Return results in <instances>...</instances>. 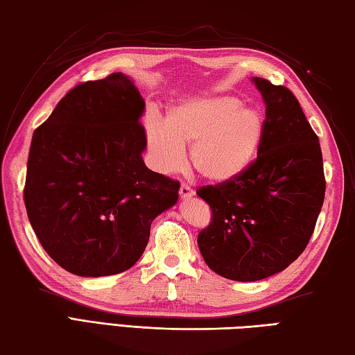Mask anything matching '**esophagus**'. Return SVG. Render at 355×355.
I'll return each instance as SVG.
<instances>
[{
  "mask_svg": "<svg viewBox=\"0 0 355 355\" xmlns=\"http://www.w3.org/2000/svg\"><path fill=\"white\" fill-rule=\"evenodd\" d=\"M178 193H180V197H182L183 200H186V198H191V197H193V191L191 189V186H187V184H182L180 186V191H178Z\"/></svg>",
  "mask_w": 355,
  "mask_h": 355,
  "instance_id": "34e87169",
  "label": "esophagus"
}]
</instances>
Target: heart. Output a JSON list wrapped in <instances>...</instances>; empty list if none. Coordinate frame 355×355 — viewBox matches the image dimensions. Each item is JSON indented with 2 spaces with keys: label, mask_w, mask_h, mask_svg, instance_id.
Wrapping results in <instances>:
<instances>
[{
  "label": "heart",
  "mask_w": 355,
  "mask_h": 355,
  "mask_svg": "<svg viewBox=\"0 0 355 355\" xmlns=\"http://www.w3.org/2000/svg\"><path fill=\"white\" fill-rule=\"evenodd\" d=\"M232 96L198 97L168 111L164 123L148 116L143 123L150 164L162 173L183 168L191 146L193 168L209 182L224 183L241 175L258 155L263 119L254 108H241Z\"/></svg>",
  "instance_id": "1"
}]
</instances>
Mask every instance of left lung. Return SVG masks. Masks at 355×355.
Returning <instances> with one entry per match:
<instances>
[{"instance_id":"obj_1","label":"left lung","mask_w":355,"mask_h":355,"mask_svg":"<svg viewBox=\"0 0 355 355\" xmlns=\"http://www.w3.org/2000/svg\"><path fill=\"white\" fill-rule=\"evenodd\" d=\"M266 102L258 157L229 182L197 191L212 209L198 235L210 270L239 282L285 270L305 250L325 198L319 137L288 88L253 78Z\"/></svg>"}]
</instances>
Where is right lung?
I'll use <instances>...</instances> for the list:
<instances>
[{
    "label": "right lung",
    "instance_id": "add662e5",
    "mask_svg": "<svg viewBox=\"0 0 355 355\" xmlns=\"http://www.w3.org/2000/svg\"><path fill=\"white\" fill-rule=\"evenodd\" d=\"M145 101L122 73L70 89L33 132L24 202L44 250L73 275H117L139 261L150 223L180 183L146 168Z\"/></svg>",
    "mask_w": 355,
    "mask_h": 355
}]
</instances>
